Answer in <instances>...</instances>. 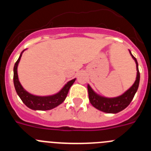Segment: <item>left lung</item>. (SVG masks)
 <instances>
[{
  "mask_svg": "<svg viewBox=\"0 0 151 151\" xmlns=\"http://www.w3.org/2000/svg\"><path fill=\"white\" fill-rule=\"evenodd\" d=\"M131 56L132 57L136 63V69H137V76L134 83L129 89L122 94V95L116 97H105L97 94L94 90L88 85V91L89 101L91 105L97 110L107 113H117L123 110L130 104L131 101H132L134 94L137 92L140 82V73L138 70V61L135 57L132 54L129 50Z\"/></svg>",
  "mask_w": 151,
  "mask_h": 151,
  "instance_id": "left-lung-1",
  "label": "left lung"
}]
</instances>
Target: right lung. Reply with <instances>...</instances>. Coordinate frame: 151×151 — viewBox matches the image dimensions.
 Wrapping results in <instances>:
<instances>
[{
	"mask_svg": "<svg viewBox=\"0 0 151 151\" xmlns=\"http://www.w3.org/2000/svg\"><path fill=\"white\" fill-rule=\"evenodd\" d=\"M24 50H22V52L20 54L19 57L16 62L14 68H13V83H14V87H15L16 91H17L19 97H20V99L26 105V106L34 110H49L54 109L56 106H59L65 101L69 88L75 82L76 78L70 80L69 82H68L66 85H64L63 88L58 93L53 94V95L37 96L30 94L23 88V87L19 81L18 74H17L18 64L19 63Z\"/></svg>",
	"mask_w": 151,
	"mask_h": 151,
	"instance_id": "obj_1",
	"label": "right lung"
}]
</instances>
